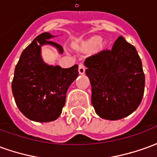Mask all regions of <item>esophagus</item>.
I'll list each match as a JSON object with an SVG mask.
<instances>
[{
	"instance_id": "34e87169",
	"label": "esophagus",
	"mask_w": 157,
	"mask_h": 157,
	"mask_svg": "<svg viewBox=\"0 0 157 157\" xmlns=\"http://www.w3.org/2000/svg\"><path fill=\"white\" fill-rule=\"evenodd\" d=\"M85 71H86L85 65H83V64H80V65H79V68H78L79 74H80V75H83V74H85Z\"/></svg>"
}]
</instances>
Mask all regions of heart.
<instances>
[{"label": "heart", "mask_w": 157, "mask_h": 157, "mask_svg": "<svg viewBox=\"0 0 157 157\" xmlns=\"http://www.w3.org/2000/svg\"><path fill=\"white\" fill-rule=\"evenodd\" d=\"M101 40H102V39H100V38H94L92 41L90 42V46H91V47H96V46L101 42Z\"/></svg>", "instance_id": "heart-1"}]
</instances>
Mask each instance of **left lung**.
<instances>
[{
    "mask_svg": "<svg viewBox=\"0 0 157 157\" xmlns=\"http://www.w3.org/2000/svg\"><path fill=\"white\" fill-rule=\"evenodd\" d=\"M86 75L92 86L97 114L118 120L135 111L145 90V74L136 48L119 36L111 49L86 59Z\"/></svg>",
    "mask_w": 157,
    "mask_h": 157,
    "instance_id": "obj_1",
    "label": "left lung"
}]
</instances>
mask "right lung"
I'll list each match as a JSON object with an SVG mask.
<instances>
[{"label":"right lung","instance_id":"obj_1","mask_svg":"<svg viewBox=\"0 0 157 157\" xmlns=\"http://www.w3.org/2000/svg\"><path fill=\"white\" fill-rule=\"evenodd\" d=\"M49 33L39 34L22 51L16 65L12 89L16 104L22 113L35 122L54 121L61 114L69 86L78 76V65L61 68L43 60L42 46L55 47L59 54L61 45L49 39Z\"/></svg>","mask_w":157,"mask_h":157}]
</instances>
